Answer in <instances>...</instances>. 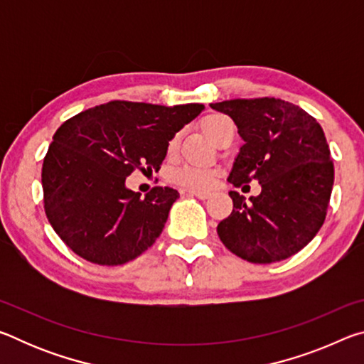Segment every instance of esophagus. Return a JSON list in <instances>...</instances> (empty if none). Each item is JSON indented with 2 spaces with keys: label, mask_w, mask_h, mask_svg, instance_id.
<instances>
[{
  "label": "esophagus",
  "mask_w": 364,
  "mask_h": 364,
  "mask_svg": "<svg viewBox=\"0 0 364 364\" xmlns=\"http://www.w3.org/2000/svg\"><path fill=\"white\" fill-rule=\"evenodd\" d=\"M186 193L189 196H196L197 199H200V200H205V199H208V196H210L208 191H186Z\"/></svg>",
  "instance_id": "34e87169"
}]
</instances>
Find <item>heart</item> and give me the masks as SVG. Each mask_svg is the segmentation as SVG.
Here are the masks:
<instances>
[{"label":"heart","instance_id":"obj_1","mask_svg":"<svg viewBox=\"0 0 364 364\" xmlns=\"http://www.w3.org/2000/svg\"><path fill=\"white\" fill-rule=\"evenodd\" d=\"M228 123H231V120L223 114H208L200 120V127L208 138L217 141L218 134L221 133V130H223V127L228 125ZM178 143H180V136H178V134L170 138V141L167 143L168 156L176 152ZM217 173H218V170L213 167L186 164V165H181V167H178L171 171V180H173L176 184H180V186H183V188L205 189L213 183Z\"/></svg>","mask_w":364,"mask_h":364}]
</instances>
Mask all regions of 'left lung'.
<instances>
[{
    "instance_id": "1",
    "label": "left lung",
    "mask_w": 364,
    "mask_h": 364,
    "mask_svg": "<svg viewBox=\"0 0 364 364\" xmlns=\"http://www.w3.org/2000/svg\"><path fill=\"white\" fill-rule=\"evenodd\" d=\"M210 107L230 115L244 139L228 181L241 188L257 180L262 186L250 202L230 191L232 212L217 228L221 242L252 263L286 260L316 236L328 213L334 164L323 128L304 109L276 97Z\"/></svg>"
}]
</instances>
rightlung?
I'll list each match as a JSON object with an SVG mask.
<instances>
[{"label":"right lung","instance_id":"1","mask_svg":"<svg viewBox=\"0 0 364 364\" xmlns=\"http://www.w3.org/2000/svg\"><path fill=\"white\" fill-rule=\"evenodd\" d=\"M204 106L110 101L65 120L43 160L45 212L78 257L96 264L128 263L162 232L180 197L168 186L144 197L125 186L134 170H159L167 143Z\"/></svg>","mask_w":364,"mask_h":364}]
</instances>
